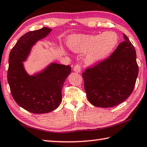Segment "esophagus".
<instances>
[{"label": "esophagus", "instance_id": "1", "mask_svg": "<svg viewBox=\"0 0 147 147\" xmlns=\"http://www.w3.org/2000/svg\"><path fill=\"white\" fill-rule=\"evenodd\" d=\"M73 70H74V71L77 72V73H80V71H81V65H80V64H76L75 65H74Z\"/></svg>", "mask_w": 147, "mask_h": 147}]
</instances>
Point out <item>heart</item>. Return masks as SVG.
I'll list each match as a JSON object with an SVG mask.
<instances>
[{"mask_svg": "<svg viewBox=\"0 0 147 147\" xmlns=\"http://www.w3.org/2000/svg\"><path fill=\"white\" fill-rule=\"evenodd\" d=\"M119 42V37L114 32L106 31L100 35H73L67 40V45L77 53L87 52L85 63L91 65L108 56Z\"/></svg>", "mask_w": 147, "mask_h": 147, "instance_id": "obj_1", "label": "heart"}]
</instances>
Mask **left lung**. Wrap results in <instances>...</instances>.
<instances>
[{"label":"left lung","instance_id":"left-lung-1","mask_svg":"<svg viewBox=\"0 0 147 147\" xmlns=\"http://www.w3.org/2000/svg\"><path fill=\"white\" fill-rule=\"evenodd\" d=\"M123 37L108 58L82 73L87 99L97 107H114L134 90L138 74L136 50L127 36Z\"/></svg>","mask_w":147,"mask_h":147}]
</instances>
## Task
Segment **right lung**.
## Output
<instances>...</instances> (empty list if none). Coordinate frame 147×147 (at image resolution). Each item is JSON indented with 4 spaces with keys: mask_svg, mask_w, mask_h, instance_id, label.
Returning a JSON list of instances; mask_svg holds the SVG:
<instances>
[{
    "mask_svg": "<svg viewBox=\"0 0 147 147\" xmlns=\"http://www.w3.org/2000/svg\"><path fill=\"white\" fill-rule=\"evenodd\" d=\"M51 31L43 27L26 33L11 49L9 57L7 81L12 96L20 106L33 113H48L59 107L64 83L71 71L69 65L52 63L34 76L26 73L22 62L32 47Z\"/></svg>",
    "mask_w": 147,
    "mask_h": 147,
    "instance_id": "add662e5",
    "label": "right lung"
}]
</instances>
